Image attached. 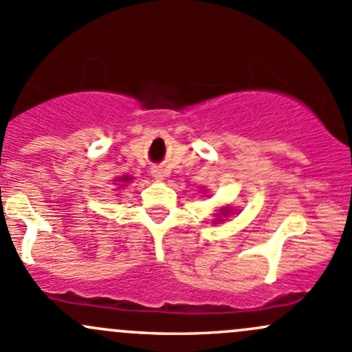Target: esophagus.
Returning a JSON list of instances; mask_svg holds the SVG:
<instances>
[{"instance_id":"1","label":"esophagus","mask_w":352,"mask_h":352,"mask_svg":"<svg viewBox=\"0 0 352 352\" xmlns=\"http://www.w3.org/2000/svg\"><path fill=\"white\" fill-rule=\"evenodd\" d=\"M151 175H153V179H157V180H164L165 170L162 168V166H153V170H151Z\"/></svg>"}]
</instances>
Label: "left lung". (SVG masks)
Returning a JSON list of instances; mask_svg holds the SVG:
<instances>
[{"label":"left lung","instance_id":"8db88e82","mask_svg":"<svg viewBox=\"0 0 352 352\" xmlns=\"http://www.w3.org/2000/svg\"><path fill=\"white\" fill-rule=\"evenodd\" d=\"M229 212V210H228V207H224V210H223V214H224V216H226V214H228Z\"/></svg>","mask_w":352,"mask_h":352}]
</instances>
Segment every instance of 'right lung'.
Returning a JSON list of instances; mask_svg holds the SVG:
<instances>
[{"label":"right lung","instance_id":"add662e5","mask_svg":"<svg viewBox=\"0 0 352 352\" xmlns=\"http://www.w3.org/2000/svg\"><path fill=\"white\" fill-rule=\"evenodd\" d=\"M129 180H131V179H129V177H121V179H120V182L123 184V186H124V184L129 182Z\"/></svg>","mask_w":352,"mask_h":352}]
</instances>
